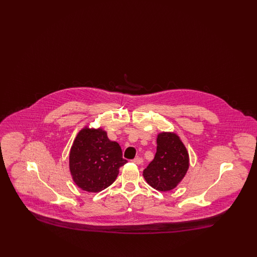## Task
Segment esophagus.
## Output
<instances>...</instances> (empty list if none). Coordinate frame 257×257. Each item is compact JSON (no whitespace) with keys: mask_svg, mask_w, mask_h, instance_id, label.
I'll list each match as a JSON object with an SVG mask.
<instances>
[{"mask_svg":"<svg viewBox=\"0 0 257 257\" xmlns=\"http://www.w3.org/2000/svg\"><path fill=\"white\" fill-rule=\"evenodd\" d=\"M132 162H133L134 164H136V165H142V164L144 163V160L142 159V158H140V157H137V158H135Z\"/></svg>","mask_w":257,"mask_h":257,"instance_id":"34e87169","label":"esophagus"}]
</instances>
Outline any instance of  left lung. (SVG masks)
<instances>
[{
    "instance_id": "left-lung-1",
    "label": "left lung",
    "mask_w": 257,
    "mask_h": 257,
    "mask_svg": "<svg viewBox=\"0 0 257 257\" xmlns=\"http://www.w3.org/2000/svg\"><path fill=\"white\" fill-rule=\"evenodd\" d=\"M189 169V154L186 147L174 133H160L154 159L143 175L152 188L168 192L182 180Z\"/></svg>"
}]
</instances>
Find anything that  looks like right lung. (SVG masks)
<instances>
[{
	"label": "right lung",
	"instance_id": "add662e5",
	"mask_svg": "<svg viewBox=\"0 0 257 257\" xmlns=\"http://www.w3.org/2000/svg\"><path fill=\"white\" fill-rule=\"evenodd\" d=\"M126 163L120 146L110 141L101 128L82 129L69 154L74 182L89 193H98L110 186L116 179L119 168Z\"/></svg>",
	"mask_w": 257,
	"mask_h": 257
}]
</instances>
